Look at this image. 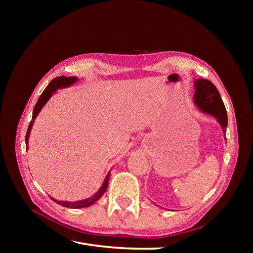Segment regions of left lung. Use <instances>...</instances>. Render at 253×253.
I'll use <instances>...</instances> for the list:
<instances>
[{"instance_id":"1","label":"left lung","mask_w":253,"mask_h":253,"mask_svg":"<svg viewBox=\"0 0 253 253\" xmlns=\"http://www.w3.org/2000/svg\"><path fill=\"white\" fill-rule=\"evenodd\" d=\"M193 84L195 87L193 96L195 106L201 112L216 118L225 135L228 126L227 112L217 88L211 81L206 79H196Z\"/></svg>"}]
</instances>
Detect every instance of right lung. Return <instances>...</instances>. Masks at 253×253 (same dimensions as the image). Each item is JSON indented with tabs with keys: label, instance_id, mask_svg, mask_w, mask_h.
Instances as JSON below:
<instances>
[{
	"label": "right lung",
	"instance_id": "right-lung-1",
	"mask_svg": "<svg viewBox=\"0 0 253 253\" xmlns=\"http://www.w3.org/2000/svg\"><path fill=\"white\" fill-rule=\"evenodd\" d=\"M78 81L77 77H65V76H61V77L55 78L52 81H50V83L46 86V88L44 89V91L42 93V95L40 96L39 100H38L37 104L35 105L34 108V112H33V118L32 121H30L28 129H27V133H26V148L28 149V138H29V135L30 132H32V127L35 124V120L37 118L38 115L41 112V110L43 109V106L47 103V101L50 99V97L56 93V91L60 88H64V87H68L73 85L75 82ZM110 173L111 171L106 175L105 179L103 180V183L101 185V187L99 188V190L97 192L88 198H85V200H82V201H78V202H64V201H57L55 198L50 197L51 200L61 205L63 207H67V208H71V209H79V208H85V207H89L93 204H95L99 198H100L104 193L106 189H108V185H109V179H110Z\"/></svg>",
	"mask_w": 253,
	"mask_h": 253
}]
</instances>
